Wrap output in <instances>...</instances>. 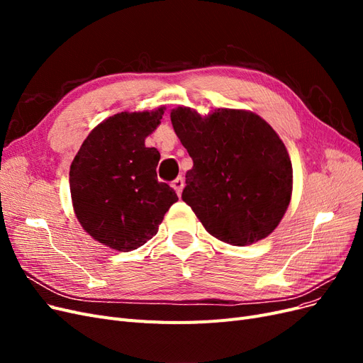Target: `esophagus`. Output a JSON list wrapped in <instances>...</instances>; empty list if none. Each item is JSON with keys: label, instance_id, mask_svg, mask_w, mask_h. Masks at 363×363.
Wrapping results in <instances>:
<instances>
[{"label": "esophagus", "instance_id": "1", "mask_svg": "<svg viewBox=\"0 0 363 363\" xmlns=\"http://www.w3.org/2000/svg\"><path fill=\"white\" fill-rule=\"evenodd\" d=\"M183 186H184V180H183V177H177L175 179L174 182H172V188H174V191L177 192V195H180L182 194V191H183Z\"/></svg>", "mask_w": 363, "mask_h": 363}]
</instances>
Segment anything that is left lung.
I'll return each instance as SVG.
<instances>
[{"label":"left lung","instance_id":"left-lung-1","mask_svg":"<svg viewBox=\"0 0 363 363\" xmlns=\"http://www.w3.org/2000/svg\"><path fill=\"white\" fill-rule=\"evenodd\" d=\"M171 123L194 162L182 199L207 232L232 245L272 233L291 201L292 164L267 121L235 108L203 118L179 107Z\"/></svg>","mask_w":363,"mask_h":363}]
</instances>
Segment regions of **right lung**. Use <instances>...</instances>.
<instances>
[{
  "label": "right lung",
  "mask_w": 363,
  "mask_h": 363,
  "mask_svg": "<svg viewBox=\"0 0 363 363\" xmlns=\"http://www.w3.org/2000/svg\"><path fill=\"white\" fill-rule=\"evenodd\" d=\"M162 115L163 107L111 116L91 131L71 163L77 219L98 242L113 250L144 245L179 200L169 184L157 180L160 152L145 147Z\"/></svg>",
  "instance_id": "add662e5"
}]
</instances>
